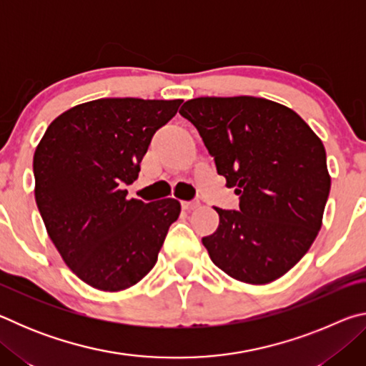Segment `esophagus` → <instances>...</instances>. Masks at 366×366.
Here are the masks:
<instances>
[{"mask_svg": "<svg viewBox=\"0 0 366 366\" xmlns=\"http://www.w3.org/2000/svg\"><path fill=\"white\" fill-rule=\"evenodd\" d=\"M198 207H200V202H197V200L182 202V208L187 209V212H194V209H197Z\"/></svg>", "mask_w": 366, "mask_h": 366, "instance_id": "obj_1", "label": "esophagus"}]
</instances>
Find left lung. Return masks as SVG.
<instances>
[{"label": "left lung", "instance_id": "left-lung-1", "mask_svg": "<svg viewBox=\"0 0 366 366\" xmlns=\"http://www.w3.org/2000/svg\"><path fill=\"white\" fill-rule=\"evenodd\" d=\"M179 113L240 200L239 212L214 208L219 226L202 239L209 258L237 281H276L323 224L331 189L323 142L295 111L266 98L200 97Z\"/></svg>", "mask_w": 366, "mask_h": 366}]
</instances>
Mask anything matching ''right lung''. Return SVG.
Here are the masks:
<instances>
[{
    "label": "right lung",
    "mask_w": 366,
    "mask_h": 366,
    "mask_svg": "<svg viewBox=\"0 0 366 366\" xmlns=\"http://www.w3.org/2000/svg\"><path fill=\"white\" fill-rule=\"evenodd\" d=\"M182 100L100 98L64 111L34 154L35 202L46 232L79 280L104 292L132 287L158 259L176 198L127 200L153 134Z\"/></svg>",
    "instance_id": "obj_1"
}]
</instances>
